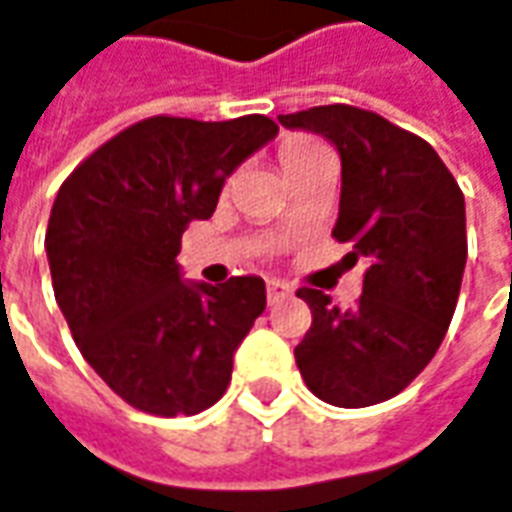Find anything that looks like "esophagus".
<instances>
[{
  "label": "esophagus",
  "mask_w": 512,
  "mask_h": 512,
  "mask_svg": "<svg viewBox=\"0 0 512 512\" xmlns=\"http://www.w3.org/2000/svg\"><path fill=\"white\" fill-rule=\"evenodd\" d=\"M291 294V288L285 285V282H276V279H270L268 282V302L270 305H279L285 296Z\"/></svg>",
  "instance_id": "obj_1"
}]
</instances>
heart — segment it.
I'll use <instances>...</instances> for the list:
<instances>
[{
  "instance_id": "obj_1",
  "label": "heart",
  "mask_w": 512,
  "mask_h": 512,
  "mask_svg": "<svg viewBox=\"0 0 512 512\" xmlns=\"http://www.w3.org/2000/svg\"><path fill=\"white\" fill-rule=\"evenodd\" d=\"M317 149H322V143L308 138V135H288L285 141L279 143V161H282V167L291 169L302 158H308L311 152H317Z\"/></svg>"
}]
</instances>
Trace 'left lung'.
I'll list each match as a JSON object with an SVG mask.
<instances>
[{
    "instance_id": "obj_1",
    "label": "left lung",
    "mask_w": 512,
    "mask_h": 512,
    "mask_svg": "<svg viewBox=\"0 0 512 512\" xmlns=\"http://www.w3.org/2000/svg\"><path fill=\"white\" fill-rule=\"evenodd\" d=\"M337 146L343 164L334 239L363 259V294L351 311L317 288L296 296L311 328L294 348L314 395L343 409L400 395L447 334L467 265L464 192L429 143L357 106H314L279 115Z\"/></svg>"
}]
</instances>
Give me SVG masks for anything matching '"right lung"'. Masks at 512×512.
Wrapping results in <instances>:
<instances>
[{
	"mask_svg": "<svg viewBox=\"0 0 512 512\" xmlns=\"http://www.w3.org/2000/svg\"><path fill=\"white\" fill-rule=\"evenodd\" d=\"M265 115L146 117L94 149L51 207L45 253L71 337L129 406L175 418L227 392L265 282L181 279V236L216 213L233 169L273 141Z\"/></svg>",
	"mask_w": 512,
	"mask_h": 512,
	"instance_id": "obj_1",
	"label": "right lung"
}]
</instances>
